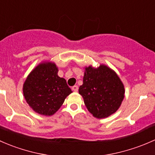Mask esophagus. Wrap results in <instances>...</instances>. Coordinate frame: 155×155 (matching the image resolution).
<instances>
[{
  "label": "esophagus",
  "mask_w": 155,
  "mask_h": 155,
  "mask_svg": "<svg viewBox=\"0 0 155 155\" xmlns=\"http://www.w3.org/2000/svg\"><path fill=\"white\" fill-rule=\"evenodd\" d=\"M72 90L74 91V92H78V86L77 85H74L72 87Z\"/></svg>",
  "instance_id": "34e87169"
}]
</instances>
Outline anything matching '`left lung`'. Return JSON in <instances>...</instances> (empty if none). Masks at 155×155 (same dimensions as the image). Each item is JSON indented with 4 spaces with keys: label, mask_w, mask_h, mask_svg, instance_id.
<instances>
[{
    "label": "left lung",
    "mask_w": 155,
    "mask_h": 155,
    "mask_svg": "<svg viewBox=\"0 0 155 155\" xmlns=\"http://www.w3.org/2000/svg\"><path fill=\"white\" fill-rule=\"evenodd\" d=\"M84 104L94 117L103 119L116 112L125 97V88L116 72L105 65L85 68L79 87Z\"/></svg>",
    "instance_id": "left-lung-1"
}]
</instances>
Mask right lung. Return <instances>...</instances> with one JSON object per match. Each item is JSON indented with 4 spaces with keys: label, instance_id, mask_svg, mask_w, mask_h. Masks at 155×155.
Segmentation results:
<instances>
[{
    "label": "right lung",
    "instance_id": "right-lung-1",
    "mask_svg": "<svg viewBox=\"0 0 155 155\" xmlns=\"http://www.w3.org/2000/svg\"><path fill=\"white\" fill-rule=\"evenodd\" d=\"M57 73L58 68L55 63L44 62L33 69L24 83L25 100L39 114H54L72 92L66 80L59 77Z\"/></svg>",
    "mask_w": 155,
    "mask_h": 155
}]
</instances>
